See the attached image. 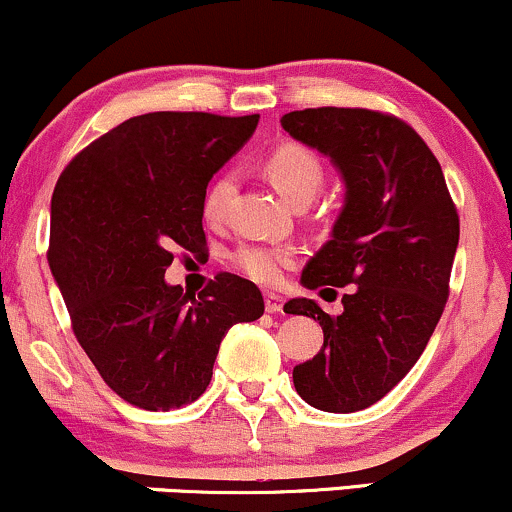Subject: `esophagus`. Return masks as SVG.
<instances>
[{"instance_id": "esophagus-1", "label": "esophagus", "mask_w": 512, "mask_h": 512, "mask_svg": "<svg viewBox=\"0 0 512 512\" xmlns=\"http://www.w3.org/2000/svg\"><path fill=\"white\" fill-rule=\"evenodd\" d=\"M264 308H267V313H281L284 310V298L276 296V293H264Z\"/></svg>"}]
</instances>
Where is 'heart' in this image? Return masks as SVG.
<instances>
[{
    "mask_svg": "<svg viewBox=\"0 0 512 512\" xmlns=\"http://www.w3.org/2000/svg\"><path fill=\"white\" fill-rule=\"evenodd\" d=\"M264 173L274 182L276 190L289 202L303 204L310 202L325 185V163L317 156V151L298 142L276 144L267 156H264ZM231 173H219L209 182L204 192L202 211L209 223H223L228 216V204L233 197ZM296 262V250L291 245L274 243H245L231 252V264L240 274L257 284L274 286L284 279Z\"/></svg>",
    "mask_w": 512,
    "mask_h": 512,
    "instance_id": "obj_1",
    "label": "heart"
}]
</instances>
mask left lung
I'll list each match as a JSON object with an SVG mask.
<instances>
[{
    "instance_id": "obj_1",
    "label": "left lung",
    "mask_w": 512,
    "mask_h": 512,
    "mask_svg": "<svg viewBox=\"0 0 512 512\" xmlns=\"http://www.w3.org/2000/svg\"><path fill=\"white\" fill-rule=\"evenodd\" d=\"M298 142L337 163L346 204L332 240L303 269V286H349L327 315L293 298L286 313L317 317L325 342L293 368L315 409L349 414L383 399L424 354L450 296L460 216L438 158L402 117L368 108H305L281 117Z\"/></svg>"
}]
</instances>
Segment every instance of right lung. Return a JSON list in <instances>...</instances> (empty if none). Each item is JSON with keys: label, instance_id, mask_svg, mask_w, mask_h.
I'll list each match as a JSON object with an SVG mask.
<instances>
[{"label": "right lung", "instance_id": "obj_1", "mask_svg": "<svg viewBox=\"0 0 512 512\" xmlns=\"http://www.w3.org/2000/svg\"><path fill=\"white\" fill-rule=\"evenodd\" d=\"M257 120L178 110L129 117L84 146L57 180L52 276L76 342L134 407L195 402L226 332L264 313L260 289L236 274H216L197 296L163 279L175 245L207 248L204 192Z\"/></svg>", "mask_w": 512, "mask_h": 512}]
</instances>
